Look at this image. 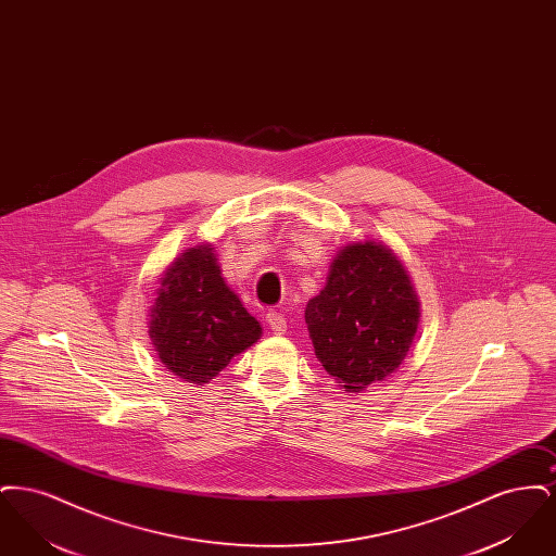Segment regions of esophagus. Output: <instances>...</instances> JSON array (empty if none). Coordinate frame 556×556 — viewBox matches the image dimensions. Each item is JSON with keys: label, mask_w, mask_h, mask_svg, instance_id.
Segmentation results:
<instances>
[{"label": "esophagus", "mask_w": 556, "mask_h": 556, "mask_svg": "<svg viewBox=\"0 0 556 556\" xmlns=\"http://www.w3.org/2000/svg\"><path fill=\"white\" fill-rule=\"evenodd\" d=\"M266 323H268L270 331H275L277 336H281V333L288 331V320H286V317H283L281 313H275V311L266 313Z\"/></svg>", "instance_id": "34e87169"}]
</instances>
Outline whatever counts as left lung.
I'll list each match as a JSON object with an SVG mask.
<instances>
[{
    "instance_id": "1",
    "label": "left lung",
    "mask_w": 556,
    "mask_h": 556,
    "mask_svg": "<svg viewBox=\"0 0 556 556\" xmlns=\"http://www.w3.org/2000/svg\"><path fill=\"white\" fill-rule=\"evenodd\" d=\"M304 317L320 365L345 392L361 394L406 358L421 302L396 252L365 239L338 250Z\"/></svg>"
}]
</instances>
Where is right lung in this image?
<instances>
[{"instance_id":"obj_1","label":"right lung","mask_w":556,"mask_h":556,"mask_svg":"<svg viewBox=\"0 0 556 556\" xmlns=\"http://www.w3.org/2000/svg\"><path fill=\"white\" fill-rule=\"evenodd\" d=\"M148 333L166 369L204 386L256 344L263 327L223 275L212 243L184 250L160 277Z\"/></svg>"}]
</instances>
